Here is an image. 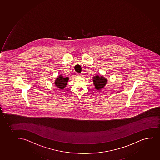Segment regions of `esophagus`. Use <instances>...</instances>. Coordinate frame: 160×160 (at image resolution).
<instances>
[{"label":"esophagus","mask_w":160,"mask_h":160,"mask_svg":"<svg viewBox=\"0 0 160 160\" xmlns=\"http://www.w3.org/2000/svg\"><path fill=\"white\" fill-rule=\"evenodd\" d=\"M77 76H81V73H77Z\"/></svg>","instance_id":"obj_1"}]
</instances>
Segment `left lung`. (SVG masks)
<instances>
[{"instance_id": "1", "label": "left lung", "mask_w": 160, "mask_h": 160, "mask_svg": "<svg viewBox=\"0 0 160 160\" xmlns=\"http://www.w3.org/2000/svg\"><path fill=\"white\" fill-rule=\"evenodd\" d=\"M93 84L95 86V88L98 90H101L105 87L107 83V79L103 76L97 75L93 77Z\"/></svg>"}]
</instances>
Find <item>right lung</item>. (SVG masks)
I'll use <instances>...</instances> for the list:
<instances>
[{
  "mask_svg": "<svg viewBox=\"0 0 160 160\" xmlns=\"http://www.w3.org/2000/svg\"><path fill=\"white\" fill-rule=\"evenodd\" d=\"M69 80L68 77H63V76L59 75L57 78H56L55 81V86L60 89H63L66 87Z\"/></svg>",
  "mask_w": 160,
  "mask_h": 160,
  "instance_id": "obj_1",
  "label": "right lung"
}]
</instances>
